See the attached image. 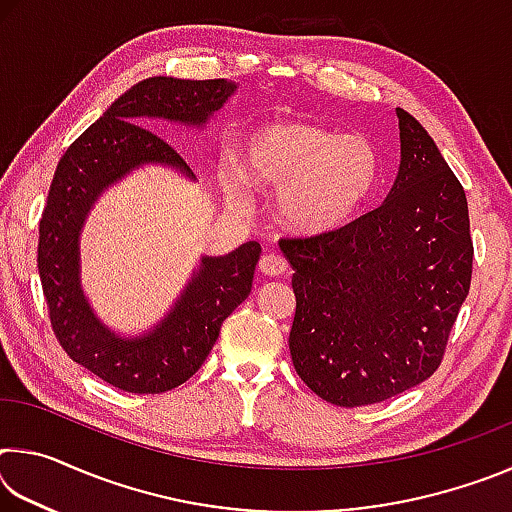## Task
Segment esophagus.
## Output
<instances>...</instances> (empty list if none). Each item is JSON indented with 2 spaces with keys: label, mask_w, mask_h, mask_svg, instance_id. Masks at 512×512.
I'll list each match as a JSON object with an SVG mask.
<instances>
[{
  "label": "esophagus",
  "mask_w": 512,
  "mask_h": 512,
  "mask_svg": "<svg viewBox=\"0 0 512 512\" xmlns=\"http://www.w3.org/2000/svg\"><path fill=\"white\" fill-rule=\"evenodd\" d=\"M287 268H289L287 259L277 253H266L262 259H259V271L264 275H282Z\"/></svg>",
  "instance_id": "esophagus-1"
}]
</instances>
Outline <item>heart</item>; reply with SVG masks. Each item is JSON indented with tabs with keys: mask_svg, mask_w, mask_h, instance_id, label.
<instances>
[{
	"mask_svg": "<svg viewBox=\"0 0 512 512\" xmlns=\"http://www.w3.org/2000/svg\"><path fill=\"white\" fill-rule=\"evenodd\" d=\"M246 167L257 183L280 187L277 214L298 232L350 221L375 192L379 153L368 137L307 121H275L248 137Z\"/></svg>",
	"mask_w": 512,
	"mask_h": 512,
	"instance_id": "1",
	"label": "heart"
}]
</instances>
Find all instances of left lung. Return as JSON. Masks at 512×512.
I'll list each match as a JSON object with an SVG mask.
<instances>
[{
    "instance_id": "obj_1",
    "label": "left lung",
    "mask_w": 512,
    "mask_h": 512,
    "mask_svg": "<svg viewBox=\"0 0 512 512\" xmlns=\"http://www.w3.org/2000/svg\"><path fill=\"white\" fill-rule=\"evenodd\" d=\"M402 162L386 201L341 228L284 237L293 266L289 350L325 402H384L431 377L472 282L463 185L436 142L397 108Z\"/></svg>"
}]
</instances>
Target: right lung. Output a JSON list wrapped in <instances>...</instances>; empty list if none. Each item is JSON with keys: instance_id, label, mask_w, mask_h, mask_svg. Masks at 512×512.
<instances>
[{"instance_id": "right-lung-1", "label": "right lung", "mask_w": 512, "mask_h": 512, "mask_svg": "<svg viewBox=\"0 0 512 512\" xmlns=\"http://www.w3.org/2000/svg\"><path fill=\"white\" fill-rule=\"evenodd\" d=\"M237 85L153 76L126 90L60 158L40 219L38 273L51 329L67 357L126 393H164L194 375L219 339L223 320L248 298L262 246L246 241L223 257H203L183 296L149 334L124 339L94 316L81 289L79 237L103 189L142 164H167L194 180L149 119L201 128Z\"/></svg>"}]
</instances>
